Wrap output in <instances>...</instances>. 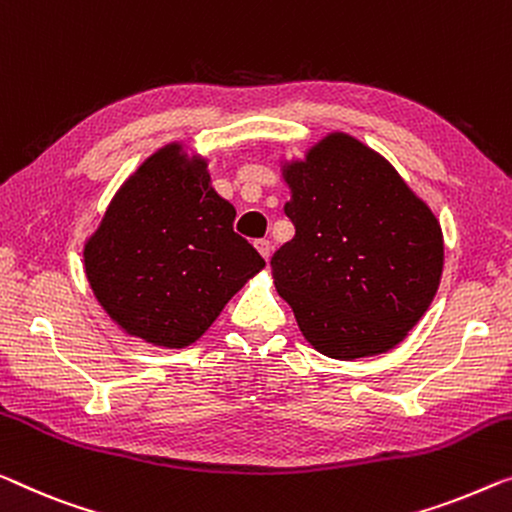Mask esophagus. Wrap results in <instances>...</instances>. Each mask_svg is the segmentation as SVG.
I'll return each instance as SVG.
<instances>
[{
  "label": "esophagus",
  "mask_w": 512,
  "mask_h": 512,
  "mask_svg": "<svg viewBox=\"0 0 512 512\" xmlns=\"http://www.w3.org/2000/svg\"><path fill=\"white\" fill-rule=\"evenodd\" d=\"M255 248H257V253L262 255L264 259H269V257H271V253H273L271 241H266V239H259V241L255 243Z\"/></svg>",
  "instance_id": "esophagus-1"
}]
</instances>
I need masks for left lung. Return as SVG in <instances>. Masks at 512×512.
<instances>
[{"label":"left lung","mask_w":512,"mask_h":512,"mask_svg":"<svg viewBox=\"0 0 512 512\" xmlns=\"http://www.w3.org/2000/svg\"><path fill=\"white\" fill-rule=\"evenodd\" d=\"M282 177L296 234L271 266L303 338L338 361L393 349L437 294L439 220L384 156L347 133L326 135Z\"/></svg>","instance_id":"8db88e82"}]
</instances>
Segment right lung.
I'll return each mask as SVG.
<instances>
[{
    "label": "right lung",
    "instance_id": "1",
    "mask_svg": "<svg viewBox=\"0 0 512 512\" xmlns=\"http://www.w3.org/2000/svg\"><path fill=\"white\" fill-rule=\"evenodd\" d=\"M236 209L207 160L165 144L112 197L85 243V273L112 322L158 347L193 345L264 259L234 232Z\"/></svg>",
    "mask_w": 512,
    "mask_h": 512
}]
</instances>
